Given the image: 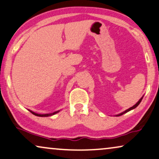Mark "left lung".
I'll use <instances>...</instances> for the list:
<instances>
[{
	"mask_svg": "<svg viewBox=\"0 0 159 159\" xmlns=\"http://www.w3.org/2000/svg\"><path fill=\"white\" fill-rule=\"evenodd\" d=\"M143 96H144V95H143L142 96V98H141L139 100V101L137 102V103L134 104V105L133 106H132V107H130L129 108H128V109H127V110H125V111H123V112H121V113H120V114H117V115H116V116H121V115H123L124 114H125V113H127V112H128V111H131V110H132V109H134V108H135L137 106H138L139 104L140 103V102H141V101H142V99H143Z\"/></svg>",
	"mask_w": 159,
	"mask_h": 159,
	"instance_id": "8db88e82",
	"label": "left lung"
}]
</instances>
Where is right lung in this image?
I'll return each mask as SVG.
<instances>
[{
    "label": "right lung",
    "instance_id": "1",
    "mask_svg": "<svg viewBox=\"0 0 159 159\" xmlns=\"http://www.w3.org/2000/svg\"><path fill=\"white\" fill-rule=\"evenodd\" d=\"M28 111H29L31 112L32 114L35 115V116H40V117H47V116H53V115H54V114H57V113H58V112L60 111V110H59V111H56L53 112V113H50V114H37V113L34 112V111H31V110H29V109H28Z\"/></svg>",
    "mask_w": 159,
    "mask_h": 159
}]
</instances>
